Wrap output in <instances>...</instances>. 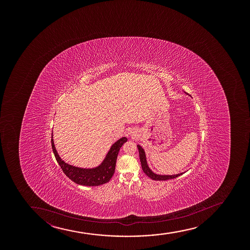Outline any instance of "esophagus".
<instances>
[{
    "label": "esophagus",
    "mask_w": 250,
    "mask_h": 250,
    "mask_svg": "<svg viewBox=\"0 0 250 250\" xmlns=\"http://www.w3.org/2000/svg\"><path fill=\"white\" fill-rule=\"evenodd\" d=\"M128 134H129V135H132V136L134 135V134H132V132H129V133H128Z\"/></svg>",
    "instance_id": "1"
}]
</instances>
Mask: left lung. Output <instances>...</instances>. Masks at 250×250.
I'll return each instance as SVG.
<instances>
[{
  "mask_svg": "<svg viewBox=\"0 0 250 250\" xmlns=\"http://www.w3.org/2000/svg\"><path fill=\"white\" fill-rule=\"evenodd\" d=\"M138 152H139V158H140L141 165H142V168L144 171V173L146 176H148L150 178H152V180H157V181H161V180H168V179H172V178H175L178 176L182 175L184 172L181 173H178V174H174V175H160V174H157L152 172V170L150 169L149 167L147 165L146 163V154L144 152V149L140 146L138 145Z\"/></svg>",
  "mask_w": 250,
  "mask_h": 250,
  "instance_id": "8db88e82",
  "label": "left lung"
}]
</instances>
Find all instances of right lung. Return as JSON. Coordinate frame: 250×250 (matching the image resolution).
<instances>
[{
  "label": "right lung",
  "mask_w": 250,
  "mask_h": 250,
  "mask_svg": "<svg viewBox=\"0 0 250 250\" xmlns=\"http://www.w3.org/2000/svg\"><path fill=\"white\" fill-rule=\"evenodd\" d=\"M126 141L127 138L124 137L112 144L106 155V158H104V160L99 166L92 168H82L66 164L60 158L55 147L52 133V151L58 164L60 165L61 168L72 181L83 186H99L110 181L112 175L114 174L118 152L121 146H123Z\"/></svg>",
  "instance_id": "right-lung-1"
}]
</instances>
